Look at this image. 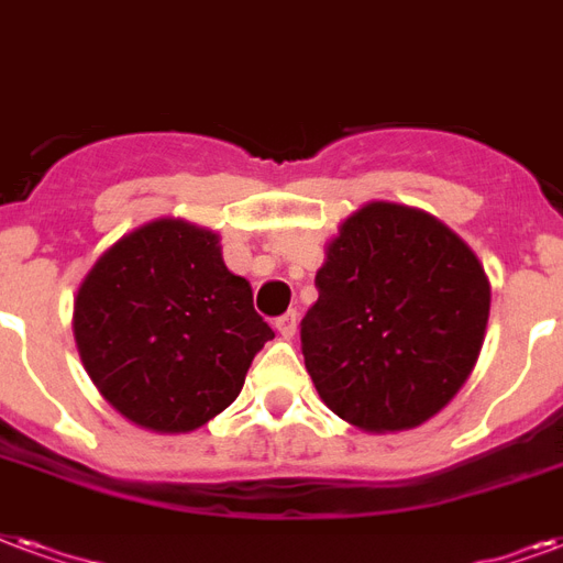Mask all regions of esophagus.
Here are the masks:
<instances>
[{
  "mask_svg": "<svg viewBox=\"0 0 563 563\" xmlns=\"http://www.w3.org/2000/svg\"><path fill=\"white\" fill-rule=\"evenodd\" d=\"M274 328H277V333H280L283 339H291L298 333V312H286V316H280V319L274 321Z\"/></svg>",
  "mask_w": 563,
  "mask_h": 563,
  "instance_id": "34e87169",
  "label": "esophagus"
}]
</instances>
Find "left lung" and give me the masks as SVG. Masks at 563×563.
Listing matches in <instances>:
<instances>
[{
	"label": "left lung",
	"instance_id": "1",
	"mask_svg": "<svg viewBox=\"0 0 563 563\" xmlns=\"http://www.w3.org/2000/svg\"><path fill=\"white\" fill-rule=\"evenodd\" d=\"M300 324L321 401L366 434L410 431L470 380L490 280L461 235L416 206L372 200L324 247Z\"/></svg>",
	"mask_w": 563,
	"mask_h": 563
}]
</instances>
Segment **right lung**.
<instances>
[{
    "label": "right lung",
    "instance_id": "add662e5",
    "mask_svg": "<svg viewBox=\"0 0 563 563\" xmlns=\"http://www.w3.org/2000/svg\"><path fill=\"white\" fill-rule=\"evenodd\" d=\"M73 336L100 396L139 428L188 434L233 405L274 330L221 239L183 218L120 235L73 300Z\"/></svg>",
    "mask_w": 563,
    "mask_h": 563
}]
</instances>
